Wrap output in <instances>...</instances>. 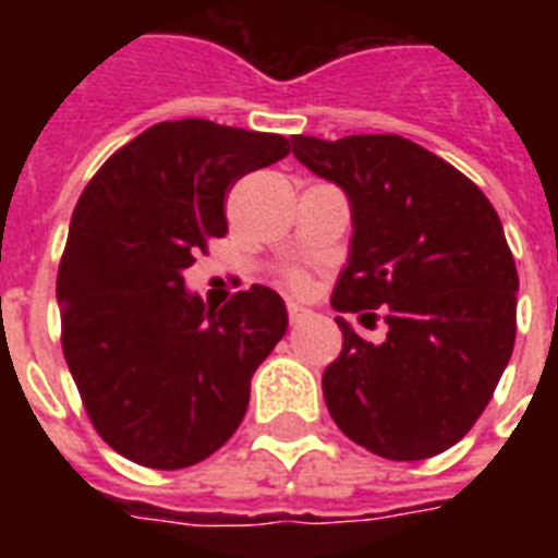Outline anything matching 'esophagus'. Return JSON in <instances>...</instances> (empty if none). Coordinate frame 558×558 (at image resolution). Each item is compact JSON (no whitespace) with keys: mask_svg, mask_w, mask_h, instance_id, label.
Instances as JSON below:
<instances>
[{"mask_svg":"<svg viewBox=\"0 0 558 558\" xmlns=\"http://www.w3.org/2000/svg\"><path fill=\"white\" fill-rule=\"evenodd\" d=\"M287 315H289V324H304L306 318H313V313H310V310H306V306H301V304H295V301H289L287 304Z\"/></svg>","mask_w":558,"mask_h":558,"instance_id":"esophagus-1","label":"esophagus"}]
</instances>
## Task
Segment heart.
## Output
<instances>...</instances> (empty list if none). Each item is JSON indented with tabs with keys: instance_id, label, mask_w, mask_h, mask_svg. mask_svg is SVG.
Listing matches in <instances>:
<instances>
[{
	"instance_id": "heart-1",
	"label": "heart",
	"mask_w": 558,
	"mask_h": 558,
	"mask_svg": "<svg viewBox=\"0 0 558 558\" xmlns=\"http://www.w3.org/2000/svg\"><path fill=\"white\" fill-rule=\"evenodd\" d=\"M287 283L292 289H306V287H310V275H306V271H301V269H289L287 271Z\"/></svg>"
}]
</instances>
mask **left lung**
Wrapping results in <instances>:
<instances>
[{
	"label": "left lung",
	"instance_id": "left-lung-1",
	"mask_svg": "<svg viewBox=\"0 0 558 558\" xmlns=\"http://www.w3.org/2000/svg\"><path fill=\"white\" fill-rule=\"evenodd\" d=\"M292 153L353 210L332 310L388 324L371 344L336 318L330 416L379 458H434L477 423L512 356L519 271L501 219L472 179L402 135H295Z\"/></svg>",
	"mask_w": 558,
	"mask_h": 558
}]
</instances>
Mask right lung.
<instances>
[{
    "label": "right lung",
    "instance_id": "right-lung-1",
    "mask_svg": "<svg viewBox=\"0 0 558 558\" xmlns=\"http://www.w3.org/2000/svg\"><path fill=\"white\" fill-rule=\"evenodd\" d=\"M289 150L275 133L161 121L83 187L57 271L60 341L95 432L126 460L193 466L243 423L254 371L287 332L283 298L254 283L210 313L182 271L226 236L236 179Z\"/></svg>",
    "mask_w": 558,
    "mask_h": 558
}]
</instances>
